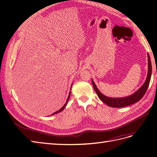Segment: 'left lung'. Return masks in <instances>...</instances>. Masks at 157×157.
I'll return each instance as SVG.
<instances>
[{
    "mask_svg": "<svg viewBox=\"0 0 157 157\" xmlns=\"http://www.w3.org/2000/svg\"><path fill=\"white\" fill-rule=\"evenodd\" d=\"M148 56V73H147V78L145 83L137 91H136L134 94L130 96H127L125 98H109L105 96H104L103 94H101L100 92L99 91L96 84L94 82L93 80H92L93 87L94 88V90L96 91L98 96L99 98L101 99V100L105 103L106 105H107L109 107H124L128 105H132L144 97L145 95L147 88L149 87V84L150 82L151 77V73H152V67H151V59L149 54H147Z\"/></svg>",
    "mask_w": 157,
    "mask_h": 157,
    "instance_id": "8db88e82",
    "label": "left lung"
}]
</instances>
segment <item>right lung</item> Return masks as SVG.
Returning <instances> with one entry per match:
<instances>
[{
	"label": "right lung",
	"instance_id": "obj_1",
	"mask_svg": "<svg viewBox=\"0 0 157 157\" xmlns=\"http://www.w3.org/2000/svg\"><path fill=\"white\" fill-rule=\"evenodd\" d=\"M70 94H71V92H69V96H68V98H67V101H66V103H65V105L62 107H61L60 109H59V111H56L55 113H54L53 114H52V115H55V114H57V113H60L61 111H62L63 110V109H65V106L66 105H67V102H68V101H69V98H70Z\"/></svg>",
	"mask_w": 157,
	"mask_h": 157
}]
</instances>
